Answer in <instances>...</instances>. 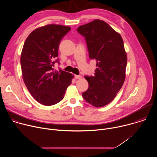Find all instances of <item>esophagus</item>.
<instances>
[{"label": "esophagus", "mask_w": 157, "mask_h": 157, "mask_svg": "<svg viewBox=\"0 0 157 157\" xmlns=\"http://www.w3.org/2000/svg\"><path fill=\"white\" fill-rule=\"evenodd\" d=\"M82 78V76H81V75H75V78L76 79H81Z\"/></svg>", "instance_id": "34e87169"}]
</instances>
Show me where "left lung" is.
I'll use <instances>...</instances> for the list:
<instances>
[{
  "label": "left lung",
  "mask_w": 157,
  "mask_h": 157,
  "mask_svg": "<svg viewBox=\"0 0 157 157\" xmlns=\"http://www.w3.org/2000/svg\"><path fill=\"white\" fill-rule=\"evenodd\" d=\"M77 31L84 36L89 56L96 61L97 66L94 76H84L89 87L82 97L96 107H103L115 98L125 81L127 59L123 40L98 19L79 26Z\"/></svg>",
  "instance_id": "1"
}]
</instances>
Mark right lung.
I'll return each instance as SVG.
<instances>
[{"label": "right lung", "mask_w": 157, "mask_h": 157, "mask_svg": "<svg viewBox=\"0 0 157 157\" xmlns=\"http://www.w3.org/2000/svg\"><path fill=\"white\" fill-rule=\"evenodd\" d=\"M70 27L50 24L34 30L26 39L22 49L20 64L22 77L32 97L44 105H52L64 97L74 76L53 68L59 64V44Z\"/></svg>", "instance_id": "1"}]
</instances>
